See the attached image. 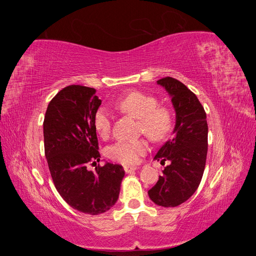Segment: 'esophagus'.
<instances>
[{
    "label": "esophagus",
    "instance_id": "34e87169",
    "mask_svg": "<svg viewBox=\"0 0 256 256\" xmlns=\"http://www.w3.org/2000/svg\"><path fill=\"white\" fill-rule=\"evenodd\" d=\"M124 170H125V172L127 174H129V173H132V172L136 171L138 168H136V166H125V168H124Z\"/></svg>",
    "mask_w": 256,
    "mask_h": 256
}]
</instances>
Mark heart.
<instances>
[{"mask_svg":"<svg viewBox=\"0 0 256 256\" xmlns=\"http://www.w3.org/2000/svg\"><path fill=\"white\" fill-rule=\"evenodd\" d=\"M116 106L122 112L138 118V129L152 141H162L168 136L173 127V116L168 108L158 106V99L154 95L134 90L118 99ZM92 124L97 134L106 136L110 132L112 114L100 106L92 118ZM147 150L144 140L118 141L108 147L106 154L110 159L122 164H134L141 154Z\"/></svg>","mask_w":256,"mask_h":256,"instance_id":"obj_1","label":"heart"}]
</instances>
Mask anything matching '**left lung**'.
Listing matches in <instances>:
<instances>
[{
    "mask_svg": "<svg viewBox=\"0 0 256 256\" xmlns=\"http://www.w3.org/2000/svg\"><path fill=\"white\" fill-rule=\"evenodd\" d=\"M157 84L164 88L175 111L173 136L160 147L154 160L170 164L148 191L152 202L162 207H176L189 200L203 177L208 126L204 108L198 97L178 80L166 76Z\"/></svg>",
    "mask_w": 256,
    "mask_h": 256,
    "instance_id": "1",
    "label": "left lung"
}]
</instances>
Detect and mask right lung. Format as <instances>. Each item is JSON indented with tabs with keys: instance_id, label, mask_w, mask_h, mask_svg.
Returning <instances> with one entry per match:
<instances>
[{
	"instance_id": "obj_1",
	"label": "right lung",
	"mask_w": 256,
	"mask_h": 256,
	"mask_svg": "<svg viewBox=\"0 0 256 256\" xmlns=\"http://www.w3.org/2000/svg\"><path fill=\"white\" fill-rule=\"evenodd\" d=\"M100 104L95 88L69 85L51 100L44 120V154L54 186L68 205L92 216L114 206L125 176L122 166L109 162L95 172L86 168L100 161L92 124Z\"/></svg>"
}]
</instances>
